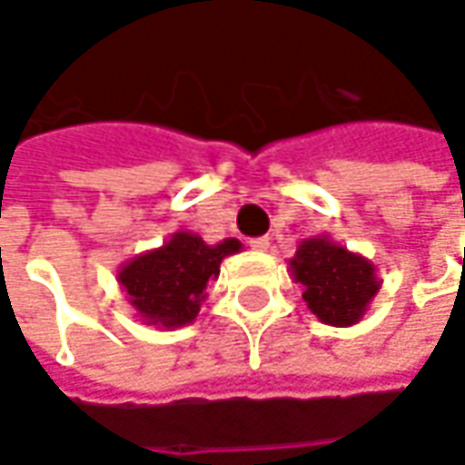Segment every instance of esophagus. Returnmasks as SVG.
I'll use <instances>...</instances> for the list:
<instances>
[{"mask_svg": "<svg viewBox=\"0 0 465 465\" xmlns=\"http://www.w3.org/2000/svg\"><path fill=\"white\" fill-rule=\"evenodd\" d=\"M250 247H252L254 252H265V250L271 247V239H268V236H257V239H250Z\"/></svg>", "mask_w": 465, "mask_h": 465, "instance_id": "1", "label": "esophagus"}]
</instances>
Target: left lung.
<instances>
[{
	"label": "left lung",
	"instance_id": "1",
	"mask_svg": "<svg viewBox=\"0 0 465 465\" xmlns=\"http://www.w3.org/2000/svg\"><path fill=\"white\" fill-rule=\"evenodd\" d=\"M289 272L302 283L310 312L333 328L356 325L382 286L372 260L346 250L331 236L304 239L289 260Z\"/></svg>",
	"mask_w": 465,
	"mask_h": 465
}]
</instances>
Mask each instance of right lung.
Returning a JSON list of instances; mask_svg holds the SVG:
<instances>
[{"label": "right lung", "instance_id": "right-lung-1", "mask_svg": "<svg viewBox=\"0 0 465 465\" xmlns=\"http://www.w3.org/2000/svg\"><path fill=\"white\" fill-rule=\"evenodd\" d=\"M236 252H242L239 239L208 244L193 232H173L161 247L122 262L116 281L137 320L173 331L194 322L223 257Z\"/></svg>", "mask_w": 465, "mask_h": 465}]
</instances>
